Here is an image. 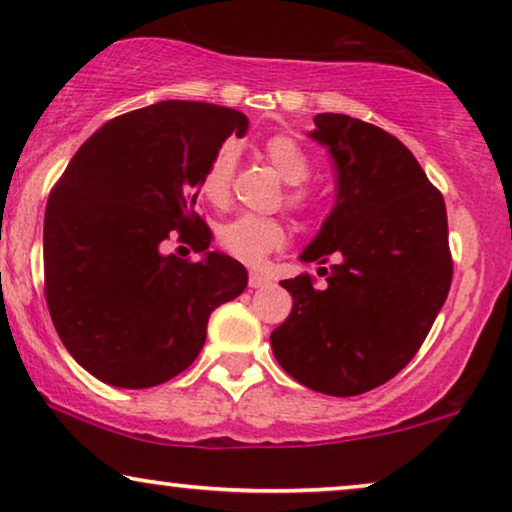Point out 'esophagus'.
<instances>
[{
    "label": "esophagus",
    "mask_w": 512,
    "mask_h": 512,
    "mask_svg": "<svg viewBox=\"0 0 512 512\" xmlns=\"http://www.w3.org/2000/svg\"><path fill=\"white\" fill-rule=\"evenodd\" d=\"M270 284V279L261 275V272H249V289H261V286Z\"/></svg>",
    "instance_id": "obj_1"
}]
</instances>
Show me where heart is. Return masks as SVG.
Segmentation results:
<instances>
[{
    "mask_svg": "<svg viewBox=\"0 0 512 512\" xmlns=\"http://www.w3.org/2000/svg\"><path fill=\"white\" fill-rule=\"evenodd\" d=\"M265 158L272 165V170L279 174V179L286 184L298 186L310 177L312 163L303 146L289 135H277L270 137L265 142ZM235 170V151L230 146L223 149L212 158V163L207 165L205 174H202L200 191L209 202H223L230 193V181H233ZM289 205L293 207H305L307 205V193L305 191H291L289 193ZM219 244L228 251L230 256H235L237 261L258 265L265 256L284 247L286 242V228L275 219H263V216L254 214H242L235 216L223 223L219 228Z\"/></svg>",
    "mask_w": 512,
    "mask_h": 512,
    "instance_id": "heart-1",
    "label": "heart"
}]
</instances>
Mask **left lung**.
<instances>
[{
  "mask_svg": "<svg viewBox=\"0 0 512 512\" xmlns=\"http://www.w3.org/2000/svg\"><path fill=\"white\" fill-rule=\"evenodd\" d=\"M331 153L335 205L300 261L331 263L326 289L298 275L293 310L270 335L286 373L328 396L389 382L422 347L452 284L445 200L394 135L345 114H317Z\"/></svg>",
  "mask_w": 512,
  "mask_h": 512,
  "instance_id": "left-lung-1",
  "label": "left lung"
}]
</instances>
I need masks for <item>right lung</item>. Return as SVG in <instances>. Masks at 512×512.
<instances>
[{"label": "right lung", "mask_w": 512, "mask_h": 512, "mask_svg": "<svg viewBox=\"0 0 512 512\" xmlns=\"http://www.w3.org/2000/svg\"><path fill=\"white\" fill-rule=\"evenodd\" d=\"M240 111L167 100L93 132L51 191L44 216L46 303L62 345L97 380L146 389L200 354L216 307L240 296L247 270L209 251L193 212L202 174ZM174 234L203 254H164Z\"/></svg>", "instance_id": "obj_1"}]
</instances>
